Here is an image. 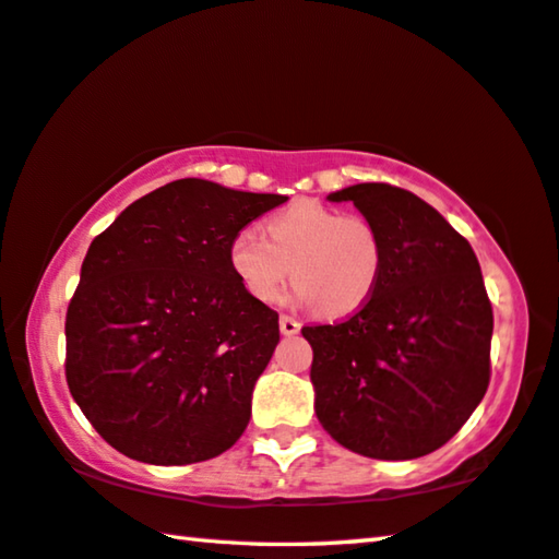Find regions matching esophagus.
<instances>
[{
  "label": "esophagus",
  "instance_id": "34e87169",
  "mask_svg": "<svg viewBox=\"0 0 559 559\" xmlns=\"http://www.w3.org/2000/svg\"><path fill=\"white\" fill-rule=\"evenodd\" d=\"M278 328H281L283 334H288V337H290V334H298L300 332V322L296 318H290V314H281Z\"/></svg>",
  "mask_w": 559,
  "mask_h": 559
}]
</instances>
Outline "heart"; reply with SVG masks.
<instances>
[{"label":"heart","mask_w":559,"mask_h":559,"mask_svg":"<svg viewBox=\"0 0 559 559\" xmlns=\"http://www.w3.org/2000/svg\"><path fill=\"white\" fill-rule=\"evenodd\" d=\"M266 229L269 237L241 229L229 247V266L253 300L273 302L293 276L296 298L324 318L367 306L383 269L381 237L367 217L298 200Z\"/></svg>","instance_id":"heart-1"}]
</instances>
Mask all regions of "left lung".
Returning <instances> with one entry per match:
<instances>
[{"label": "left lung", "mask_w": 559, "mask_h": 559, "mask_svg": "<svg viewBox=\"0 0 559 559\" xmlns=\"http://www.w3.org/2000/svg\"><path fill=\"white\" fill-rule=\"evenodd\" d=\"M352 200L383 245L379 286L344 322L310 324L314 413L342 448L371 460L440 450L491 379L493 310L476 253L438 210L389 182Z\"/></svg>", "instance_id": "left-lung-1"}]
</instances>
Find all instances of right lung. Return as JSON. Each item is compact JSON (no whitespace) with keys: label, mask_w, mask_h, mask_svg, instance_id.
I'll return each instance as SVG.
<instances>
[{"label":"right lung","mask_w":559,"mask_h":559,"mask_svg":"<svg viewBox=\"0 0 559 559\" xmlns=\"http://www.w3.org/2000/svg\"><path fill=\"white\" fill-rule=\"evenodd\" d=\"M286 195L182 178L93 239L66 314V379L117 452L192 464L227 452L278 344V312L229 266L249 222Z\"/></svg>","instance_id":"obj_1"}]
</instances>
